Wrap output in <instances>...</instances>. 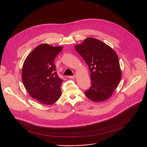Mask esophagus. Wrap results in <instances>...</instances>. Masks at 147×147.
Segmentation results:
<instances>
[{
	"label": "esophagus",
	"instance_id": "obj_1",
	"mask_svg": "<svg viewBox=\"0 0 147 147\" xmlns=\"http://www.w3.org/2000/svg\"><path fill=\"white\" fill-rule=\"evenodd\" d=\"M75 75H74V76H68V78H69V79H74V78H75Z\"/></svg>",
	"mask_w": 147,
	"mask_h": 147
}]
</instances>
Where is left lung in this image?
<instances>
[{"label":"left lung","mask_w":147,"mask_h":147,"mask_svg":"<svg viewBox=\"0 0 147 147\" xmlns=\"http://www.w3.org/2000/svg\"><path fill=\"white\" fill-rule=\"evenodd\" d=\"M88 64L91 86L85 92L94 102L109 98L122 78L119 59L115 51L105 43L89 37L75 47Z\"/></svg>","instance_id":"8db88e82"}]
</instances>
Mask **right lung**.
Segmentation results:
<instances>
[{
  "label": "right lung",
  "mask_w": 147,
  "mask_h": 147,
  "mask_svg": "<svg viewBox=\"0 0 147 147\" xmlns=\"http://www.w3.org/2000/svg\"><path fill=\"white\" fill-rule=\"evenodd\" d=\"M63 49L43 43L25 59L22 68V81L30 96L43 105H52L61 96L63 80L55 72L54 61Z\"/></svg>",
  "instance_id": "obj_1"
}]
</instances>
